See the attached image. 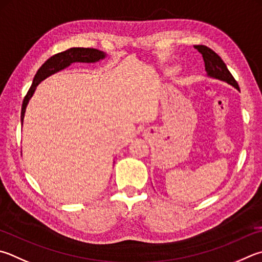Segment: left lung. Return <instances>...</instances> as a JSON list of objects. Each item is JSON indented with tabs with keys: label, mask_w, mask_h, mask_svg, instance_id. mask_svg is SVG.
Here are the masks:
<instances>
[{
	"label": "left lung",
	"mask_w": 262,
	"mask_h": 262,
	"mask_svg": "<svg viewBox=\"0 0 262 262\" xmlns=\"http://www.w3.org/2000/svg\"><path fill=\"white\" fill-rule=\"evenodd\" d=\"M194 48L203 55L204 61H205V71L207 77L221 80V81H225L228 84L232 85L237 90H239L238 83L236 82V80L229 72V70L227 69V65L221 59L220 56L215 54V52L206 46H196Z\"/></svg>",
	"instance_id": "left-lung-1"
}]
</instances>
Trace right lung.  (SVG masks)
Wrapping results in <instances>:
<instances>
[{"label": "right lung", "instance_id": "1", "mask_svg": "<svg viewBox=\"0 0 262 262\" xmlns=\"http://www.w3.org/2000/svg\"><path fill=\"white\" fill-rule=\"evenodd\" d=\"M106 58V54L104 51L94 48H70L59 54H56L49 59H47L41 68L37 70L34 79H33V83L31 85L30 90L27 92V95L24 98L23 105H21V116L20 121L21 126L24 122V117H25L26 107L28 105V102L34 95L36 87L40 84L41 81H43L50 75L55 74L59 71L69 68L71 64L73 63H96L102 59Z\"/></svg>", "mask_w": 262, "mask_h": 262}]
</instances>
